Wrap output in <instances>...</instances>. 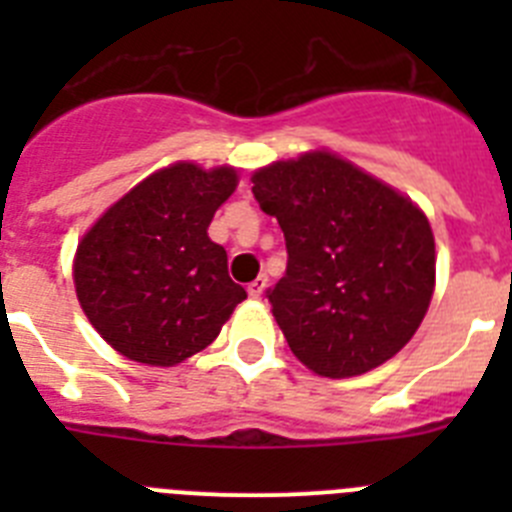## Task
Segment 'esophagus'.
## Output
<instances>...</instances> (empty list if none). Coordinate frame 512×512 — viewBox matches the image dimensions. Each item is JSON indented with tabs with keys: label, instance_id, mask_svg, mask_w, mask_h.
<instances>
[{
	"label": "esophagus",
	"instance_id": "1",
	"mask_svg": "<svg viewBox=\"0 0 512 512\" xmlns=\"http://www.w3.org/2000/svg\"><path fill=\"white\" fill-rule=\"evenodd\" d=\"M266 284H269V279H266V277H256L251 284H248V295H251L253 300H259V297L264 295Z\"/></svg>",
	"mask_w": 512,
	"mask_h": 512
}]
</instances>
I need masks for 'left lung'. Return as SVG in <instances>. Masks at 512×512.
Listing matches in <instances>:
<instances>
[{
  "label": "left lung",
  "mask_w": 512,
  "mask_h": 512,
  "mask_svg": "<svg viewBox=\"0 0 512 512\" xmlns=\"http://www.w3.org/2000/svg\"><path fill=\"white\" fill-rule=\"evenodd\" d=\"M251 182L287 241V271L266 297L292 354L330 379L392 359L423 323L436 284L423 210L328 151L264 166Z\"/></svg>",
  "instance_id": "left-lung-1"
}]
</instances>
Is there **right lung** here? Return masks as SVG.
I'll return each instance as SVG.
<instances>
[{"instance_id":"add662e5","label":"right lung","mask_w":512,"mask_h":512,"mask_svg":"<svg viewBox=\"0 0 512 512\" xmlns=\"http://www.w3.org/2000/svg\"><path fill=\"white\" fill-rule=\"evenodd\" d=\"M238 187L233 166L179 161L130 189L81 238L74 284L81 310L115 351L176 366L217 338L246 289L210 241L217 207Z\"/></svg>"}]
</instances>
